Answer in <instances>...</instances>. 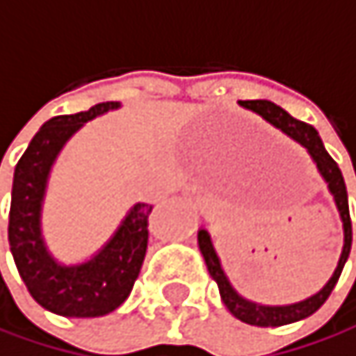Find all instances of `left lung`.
Here are the masks:
<instances>
[{
    "label": "left lung",
    "mask_w": 356,
    "mask_h": 356,
    "mask_svg": "<svg viewBox=\"0 0 356 356\" xmlns=\"http://www.w3.org/2000/svg\"><path fill=\"white\" fill-rule=\"evenodd\" d=\"M243 107L259 113L264 120H268L270 124H274L276 129H281L283 133H287L291 139H296L298 143H302L308 154L312 156L318 172L323 175V179L327 181V188L329 192L334 194V200H336V207L340 211V217H342V223H344V249H342V255H340V261H338V268L334 272V276L329 278V283L312 298L304 300V302H298V304H289V306H259L255 302H249L245 298H241L230 281L225 278L223 270H221V264H219V257L211 245V236L207 230H200L198 232V247H200V253L207 261V268H209V274L213 276V281L217 283L219 287V296L225 304V308L230 310L238 321L247 323V325H255V327H281V325H289V323H296V321H302L310 314H314L323 304L325 300L332 296L338 278L342 274V268L348 259V253H350V245H353V223H350V213H348V194H346V184H344V177H342V170L338 166V162L327 154V149L323 147V141L318 137V133L314 131V126L302 122V120H296L293 115H289L283 107L274 105L272 101H241Z\"/></svg>",
    "instance_id": "8db88e82"
}]
</instances>
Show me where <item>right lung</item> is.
Masks as SVG:
<instances>
[{
	"instance_id": "1",
	"label": "right lung",
	"mask_w": 356,
	"mask_h": 356,
	"mask_svg": "<svg viewBox=\"0 0 356 356\" xmlns=\"http://www.w3.org/2000/svg\"><path fill=\"white\" fill-rule=\"evenodd\" d=\"M118 105L107 101L88 111L48 120L14 168L8 223L10 251L31 298L60 316L92 318L113 312L129 298L145 259L152 213V204L145 202L135 204L101 253L80 266L56 264L40 232L42 200L56 154L84 122Z\"/></svg>"
}]
</instances>
